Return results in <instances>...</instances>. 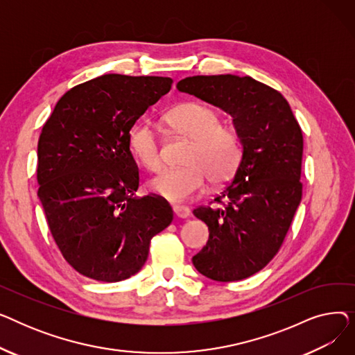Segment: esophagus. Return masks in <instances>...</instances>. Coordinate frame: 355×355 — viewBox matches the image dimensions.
Instances as JSON below:
<instances>
[{
    "mask_svg": "<svg viewBox=\"0 0 355 355\" xmlns=\"http://www.w3.org/2000/svg\"><path fill=\"white\" fill-rule=\"evenodd\" d=\"M173 211H174V216L178 218H187L190 216V210L184 206H174Z\"/></svg>",
    "mask_w": 355,
    "mask_h": 355,
    "instance_id": "1",
    "label": "esophagus"
}]
</instances>
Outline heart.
<instances>
[{
  "mask_svg": "<svg viewBox=\"0 0 355 355\" xmlns=\"http://www.w3.org/2000/svg\"><path fill=\"white\" fill-rule=\"evenodd\" d=\"M166 122L175 132L191 139L184 166L165 168L149 180L146 189L164 200L181 202L190 200L209 178L213 184L227 181L236 171L241 157L240 138L236 129L221 125L217 112L197 102L182 103L168 112ZM128 146L137 162L146 171L161 166V149L157 132L148 122L132 126Z\"/></svg>",
  "mask_w": 355,
  "mask_h": 355,
  "instance_id": "obj_1",
  "label": "heart"
}]
</instances>
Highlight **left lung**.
I'll use <instances>...</instances> for the list:
<instances>
[{"instance_id":"1","label":"left lung","mask_w":355,"mask_h":355,"mask_svg":"<svg viewBox=\"0 0 355 355\" xmlns=\"http://www.w3.org/2000/svg\"><path fill=\"white\" fill-rule=\"evenodd\" d=\"M177 90L233 116L241 159L232 182L214 198L227 204L193 211L210 233L193 265L213 281H241L281 249L300 206L302 130L281 93L250 76H191L180 80Z\"/></svg>"}]
</instances>
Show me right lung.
I'll list each match as a JSON object with an SVG mask.
<instances>
[{
    "label": "right lung",
    "mask_w": 355,
    "mask_h": 355,
    "mask_svg": "<svg viewBox=\"0 0 355 355\" xmlns=\"http://www.w3.org/2000/svg\"><path fill=\"white\" fill-rule=\"evenodd\" d=\"M173 79L103 74L74 86L54 106L37 148L39 196L67 263L101 282H119L144 266L151 239L173 210L134 197L138 168L129 130L170 92Z\"/></svg>",
    "instance_id": "obj_1"
}]
</instances>
